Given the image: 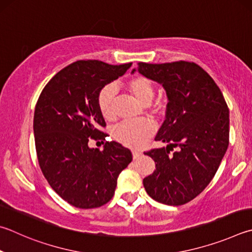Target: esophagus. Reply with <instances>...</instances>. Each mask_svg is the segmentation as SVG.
Segmentation results:
<instances>
[{
    "label": "esophagus",
    "mask_w": 252,
    "mask_h": 252,
    "mask_svg": "<svg viewBox=\"0 0 252 252\" xmlns=\"http://www.w3.org/2000/svg\"><path fill=\"white\" fill-rule=\"evenodd\" d=\"M141 155H142V152H140V151H132V158H133V159L139 158Z\"/></svg>",
    "instance_id": "esophagus-1"
}]
</instances>
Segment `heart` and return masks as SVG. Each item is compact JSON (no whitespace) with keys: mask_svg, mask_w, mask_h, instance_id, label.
<instances>
[{"mask_svg":"<svg viewBox=\"0 0 252 252\" xmlns=\"http://www.w3.org/2000/svg\"><path fill=\"white\" fill-rule=\"evenodd\" d=\"M126 88L131 94L144 106H148L154 98L155 88L151 80L142 76L134 77L126 84ZM117 88L114 85H107L99 91L97 104L101 116L106 120H112L114 117V99ZM155 111L164 112L162 106H158ZM155 125L150 120L126 121L117 126L113 130V136L121 144L129 148H142L149 139L154 134Z\"/></svg>","mask_w":252,"mask_h":252,"instance_id":"heart-1","label":"heart"}]
</instances>
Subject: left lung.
<instances>
[{
    "instance_id": "obj_1",
    "label": "left lung",
    "mask_w": 252,
    "mask_h": 252,
    "mask_svg": "<svg viewBox=\"0 0 252 252\" xmlns=\"http://www.w3.org/2000/svg\"><path fill=\"white\" fill-rule=\"evenodd\" d=\"M136 70L162 85L168 100L166 119L155 138L167 145L144 153L157 167L143 180L144 189L158 203L186 204L209 184L226 153L227 103L216 82L195 63H139L132 74Z\"/></svg>"
}]
</instances>
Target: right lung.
<instances>
[{"mask_svg":"<svg viewBox=\"0 0 252 252\" xmlns=\"http://www.w3.org/2000/svg\"><path fill=\"white\" fill-rule=\"evenodd\" d=\"M132 63L109 65L78 61L45 86L34 113L38 163L52 189L75 207H100L112 198L119 174L132 161L129 149L106 142L90 148L89 138L103 140L106 122L99 111V91L125 75Z\"/></svg>","mask_w":252,"mask_h":252,"instance_id":"1","label":"right lung"}]
</instances>
